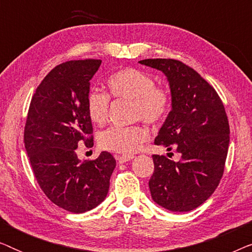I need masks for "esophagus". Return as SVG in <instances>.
I'll return each mask as SVG.
<instances>
[{"mask_svg":"<svg viewBox=\"0 0 252 252\" xmlns=\"http://www.w3.org/2000/svg\"><path fill=\"white\" fill-rule=\"evenodd\" d=\"M116 158H117V160H118V163L124 164V163H126V161L132 160L134 156H133V155H127V156L125 155V156H117Z\"/></svg>","mask_w":252,"mask_h":252,"instance_id":"obj_1","label":"esophagus"}]
</instances>
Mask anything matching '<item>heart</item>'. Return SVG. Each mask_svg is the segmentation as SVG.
Segmentation results:
<instances>
[{
  "mask_svg": "<svg viewBox=\"0 0 252 252\" xmlns=\"http://www.w3.org/2000/svg\"><path fill=\"white\" fill-rule=\"evenodd\" d=\"M106 87L112 97L133 102L135 120L158 124L170 110L171 96L167 89L155 86L154 78L137 68L127 67L115 72L106 80ZM86 108L92 122L103 125L108 119L109 96L92 91L87 96ZM148 139L149 132L141 125L112 126L99 134L98 143L105 150L130 155L139 150Z\"/></svg>",
  "mask_w": 252,
  "mask_h": 252,
  "instance_id": "b5f03b06",
  "label": "heart"
}]
</instances>
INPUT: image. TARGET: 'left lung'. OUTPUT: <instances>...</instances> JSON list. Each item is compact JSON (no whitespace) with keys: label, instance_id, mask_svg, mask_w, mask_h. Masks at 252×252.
<instances>
[{"label":"left lung","instance_id":"left-lung-1","mask_svg":"<svg viewBox=\"0 0 252 252\" xmlns=\"http://www.w3.org/2000/svg\"><path fill=\"white\" fill-rule=\"evenodd\" d=\"M161 71L171 92V111L155 139L156 146L181 155L174 161L154 155L149 180L154 202L173 212H188L203 204L218 187L229 146V125L215 88L195 70L175 60H143Z\"/></svg>","mask_w":252,"mask_h":252}]
</instances>
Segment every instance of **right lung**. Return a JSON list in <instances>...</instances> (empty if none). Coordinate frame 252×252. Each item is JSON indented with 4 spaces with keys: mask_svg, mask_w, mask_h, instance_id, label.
Listing matches in <instances>:
<instances>
[{
    "mask_svg": "<svg viewBox=\"0 0 252 252\" xmlns=\"http://www.w3.org/2000/svg\"><path fill=\"white\" fill-rule=\"evenodd\" d=\"M101 60L57 65L34 93L24 132L34 175L47 197L60 208L84 213L104 201L116 159L102 151L94 160L77 156L78 144H94L86 108L91 81Z\"/></svg>",
    "mask_w": 252,
    "mask_h": 252,
    "instance_id": "1",
    "label": "right lung"
}]
</instances>
